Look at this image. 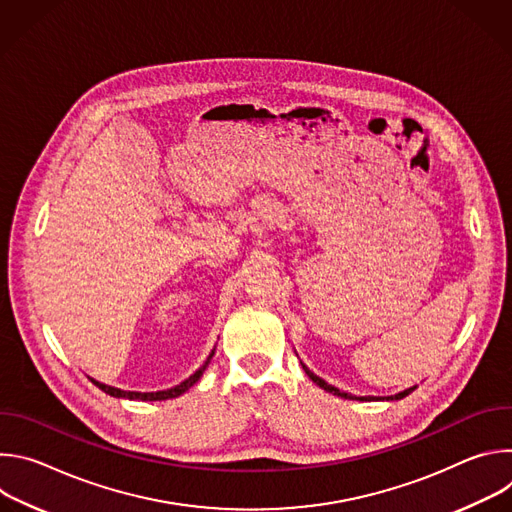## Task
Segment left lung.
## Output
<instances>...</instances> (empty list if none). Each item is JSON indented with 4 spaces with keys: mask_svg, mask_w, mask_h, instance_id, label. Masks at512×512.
Returning a JSON list of instances; mask_svg holds the SVG:
<instances>
[{
    "mask_svg": "<svg viewBox=\"0 0 512 512\" xmlns=\"http://www.w3.org/2000/svg\"><path fill=\"white\" fill-rule=\"evenodd\" d=\"M304 371H306V375H308V377H310V379H312V381H314L318 387H322L324 391H328V393H334V395H338V397H344V399H360V401H367V399L371 401V399H375V397H352V395H348V393H342V391H338L336 387L328 385L326 381H322L320 377H316L314 373H310L306 367H304ZM411 391H415V387H411V389H405L403 393H397V395H395V397H391V399H403V397H407Z\"/></svg>",
    "mask_w": 512,
    "mask_h": 512,
    "instance_id": "left-lung-1",
    "label": "left lung"
}]
</instances>
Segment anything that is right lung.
I'll use <instances>...</instances> for the list:
<instances>
[{
	"label": "right lung",
	"instance_id": "obj_1",
	"mask_svg": "<svg viewBox=\"0 0 512 512\" xmlns=\"http://www.w3.org/2000/svg\"><path fill=\"white\" fill-rule=\"evenodd\" d=\"M210 356H212V354H210ZM210 356H208V360H210ZM208 360L204 362V367H200L192 377H188L184 383H180V385H176V387H172V389H168V391H156V393H133V391H121V389H115V387L103 385V383H99V381H95V379H91V381H93V385H97L101 391H105V393H107V395H111V397L141 399V401H164V399H174V397L182 395L186 389H190V387H192V385L202 377V373H204V369H206Z\"/></svg>",
	"mask_w": 512,
	"mask_h": 512
}]
</instances>
